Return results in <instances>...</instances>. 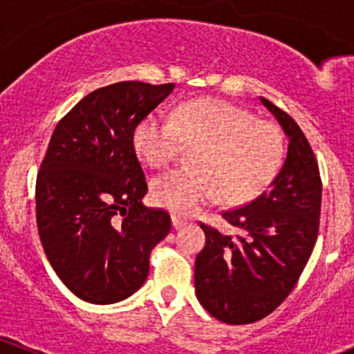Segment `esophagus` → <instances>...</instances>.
<instances>
[{
  "label": "esophagus",
  "mask_w": 354,
  "mask_h": 354,
  "mask_svg": "<svg viewBox=\"0 0 354 354\" xmlns=\"http://www.w3.org/2000/svg\"><path fill=\"white\" fill-rule=\"evenodd\" d=\"M171 223H173L174 230H180L181 226H185V224H187V221H185L183 217H180V216H176V214H173V216H171Z\"/></svg>",
  "instance_id": "1"
}]
</instances>
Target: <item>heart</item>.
<instances>
[{
  "mask_svg": "<svg viewBox=\"0 0 354 354\" xmlns=\"http://www.w3.org/2000/svg\"><path fill=\"white\" fill-rule=\"evenodd\" d=\"M198 145L192 166L152 181L157 205L194 214L221 195L226 203H245L262 194L284 157L283 133L233 102L200 97L183 102L166 118L147 114L133 131V147L151 167L173 160L181 145Z\"/></svg>",
  "mask_w": 354,
  "mask_h": 354,
  "instance_id": "1",
  "label": "heart"
}]
</instances>
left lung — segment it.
Here are the masks:
<instances>
[{"instance_id": "8db88e82", "label": "left lung", "mask_w": 354, "mask_h": 354, "mask_svg": "<svg viewBox=\"0 0 354 354\" xmlns=\"http://www.w3.org/2000/svg\"><path fill=\"white\" fill-rule=\"evenodd\" d=\"M260 102L286 133V159L262 195L223 212L238 236L200 224L205 246L195 260L200 305L231 326L257 322L288 298L319 234L322 181L315 154L288 113L263 97Z\"/></svg>"}]
</instances>
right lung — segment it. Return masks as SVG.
<instances>
[{"instance_id": "add662e5", "label": "right lung", "mask_w": 354, "mask_h": 354, "mask_svg": "<svg viewBox=\"0 0 354 354\" xmlns=\"http://www.w3.org/2000/svg\"><path fill=\"white\" fill-rule=\"evenodd\" d=\"M174 84L118 82L85 95L56 124L35 183L42 248L80 299L109 305L145 283L171 217L142 203L147 181L133 147L138 121Z\"/></svg>"}]
</instances>
